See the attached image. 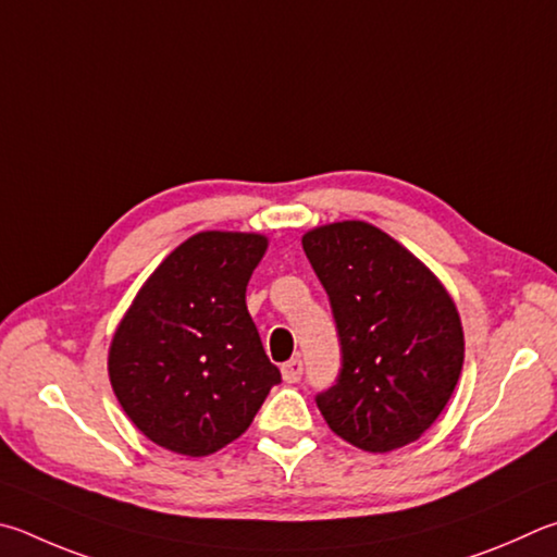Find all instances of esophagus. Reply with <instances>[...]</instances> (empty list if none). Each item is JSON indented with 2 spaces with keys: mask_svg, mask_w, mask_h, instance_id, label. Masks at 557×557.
I'll return each instance as SVG.
<instances>
[{
  "mask_svg": "<svg viewBox=\"0 0 557 557\" xmlns=\"http://www.w3.org/2000/svg\"><path fill=\"white\" fill-rule=\"evenodd\" d=\"M281 376H284L286 384H296L300 376H304V362L300 359H288V362L281 367Z\"/></svg>",
  "mask_w": 557,
  "mask_h": 557,
  "instance_id": "1",
  "label": "esophagus"
}]
</instances>
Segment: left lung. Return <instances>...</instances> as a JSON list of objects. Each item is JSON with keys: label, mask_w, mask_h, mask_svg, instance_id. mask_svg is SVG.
I'll list each match as a JSON object with an SVG mask.
<instances>
[{"label": "left lung", "mask_w": 557, "mask_h": 557, "mask_svg": "<svg viewBox=\"0 0 557 557\" xmlns=\"http://www.w3.org/2000/svg\"><path fill=\"white\" fill-rule=\"evenodd\" d=\"M343 345L337 384L318 394L330 431L367 453L421 437L450 401L465 362L457 306L404 244L364 220L304 234Z\"/></svg>", "instance_id": "8db88e82"}]
</instances>
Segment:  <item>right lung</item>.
Returning a JSON list of instances; mask_svg holds the SVG:
<instances>
[{
    "instance_id": "1",
    "label": "right lung",
    "mask_w": 557,
    "mask_h": 557,
    "mask_svg": "<svg viewBox=\"0 0 557 557\" xmlns=\"http://www.w3.org/2000/svg\"><path fill=\"white\" fill-rule=\"evenodd\" d=\"M267 249L259 232H198L134 296L107 372L122 411L151 443L188 457L218 453L281 382L247 310V284Z\"/></svg>"
}]
</instances>
